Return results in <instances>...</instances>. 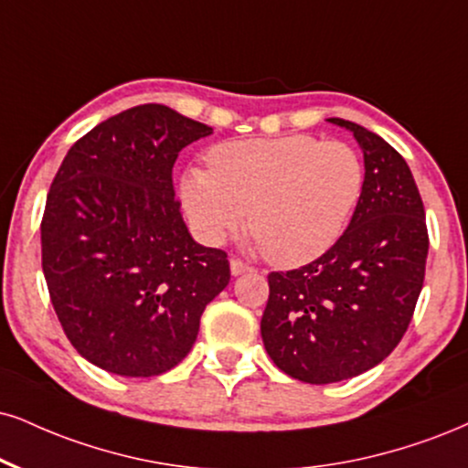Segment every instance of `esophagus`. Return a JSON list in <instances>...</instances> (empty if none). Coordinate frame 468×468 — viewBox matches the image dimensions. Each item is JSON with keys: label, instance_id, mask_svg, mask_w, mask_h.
Masks as SVG:
<instances>
[{"label": "esophagus", "instance_id": "34e87169", "mask_svg": "<svg viewBox=\"0 0 468 468\" xmlns=\"http://www.w3.org/2000/svg\"><path fill=\"white\" fill-rule=\"evenodd\" d=\"M229 269H232V275H240L245 273V271H251L250 264L240 261V258H232V261H229Z\"/></svg>", "mask_w": 468, "mask_h": 468}]
</instances>
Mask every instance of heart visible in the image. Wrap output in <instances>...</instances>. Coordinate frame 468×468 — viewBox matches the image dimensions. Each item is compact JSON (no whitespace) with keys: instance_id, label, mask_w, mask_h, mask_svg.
Returning <instances> with one entry per match:
<instances>
[{"instance_id":"obj_1","label":"heart","mask_w":468,"mask_h":468,"mask_svg":"<svg viewBox=\"0 0 468 468\" xmlns=\"http://www.w3.org/2000/svg\"><path fill=\"white\" fill-rule=\"evenodd\" d=\"M365 193V163L345 141L308 134L215 145L207 171L182 182L184 210L207 243L243 221L264 258L299 267L323 256L354 217Z\"/></svg>"}]
</instances>
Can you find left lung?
<instances>
[{"label":"left lung","mask_w":468,"mask_h":468,"mask_svg":"<svg viewBox=\"0 0 468 468\" xmlns=\"http://www.w3.org/2000/svg\"><path fill=\"white\" fill-rule=\"evenodd\" d=\"M365 152V193L343 236L316 261L271 271L262 343L305 384L356 378L384 360L410 325L430 236L410 166L382 136L345 119Z\"/></svg>","instance_id":"8db88e82"}]
</instances>
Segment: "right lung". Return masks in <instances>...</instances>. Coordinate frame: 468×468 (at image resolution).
I'll use <instances>...</instances> for the list:
<instances>
[{
	"label": "right lung",
	"instance_id": "right-lung-1",
	"mask_svg": "<svg viewBox=\"0 0 468 468\" xmlns=\"http://www.w3.org/2000/svg\"><path fill=\"white\" fill-rule=\"evenodd\" d=\"M207 134L143 103L78 138L51 182L40 221L49 299L78 354L103 371H169L228 286V253L190 239L173 190L177 154Z\"/></svg>",
	"mask_w": 468,
	"mask_h": 468
}]
</instances>
